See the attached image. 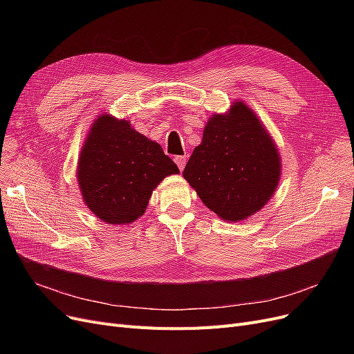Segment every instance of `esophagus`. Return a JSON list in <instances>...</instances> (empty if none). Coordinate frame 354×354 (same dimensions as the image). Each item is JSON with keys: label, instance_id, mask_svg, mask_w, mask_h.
<instances>
[{"label": "esophagus", "instance_id": "1", "mask_svg": "<svg viewBox=\"0 0 354 354\" xmlns=\"http://www.w3.org/2000/svg\"><path fill=\"white\" fill-rule=\"evenodd\" d=\"M175 163L178 165L180 171H183L185 163H187V156H175Z\"/></svg>", "mask_w": 354, "mask_h": 354}]
</instances>
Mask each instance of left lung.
<instances>
[{"mask_svg":"<svg viewBox=\"0 0 354 354\" xmlns=\"http://www.w3.org/2000/svg\"><path fill=\"white\" fill-rule=\"evenodd\" d=\"M270 133L243 102L214 115L182 172L207 208L238 222L254 215L274 195L281 162Z\"/></svg>","mask_w":354,"mask_h":354,"instance_id":"1","label":"left lung"}]
</instances>
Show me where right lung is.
<instances>
[{
	"label": "right lung",
	"mask_w": 354,
	"mask_h": 354,
	"mask_svg": "<svg viewBox=\"0 0 354 354\" xmlns=\"http://www.w3.org/2000/svg\"><path fill=\"white\" fill-rule=\"evenodd\" d=\"M179 174L153 140L110 115L91 124L82 147L77 180L87 208L110 225L135 222L152 191L167 175Z\"/></svg>",
	"instance_id": "1"
}]
</instances>
